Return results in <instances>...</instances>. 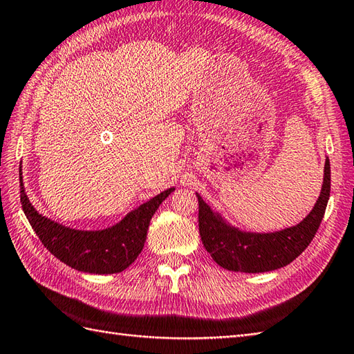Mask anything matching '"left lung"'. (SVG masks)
Returning a JSON list of instances; mask_svg holds the SVG:
<instances>
[{"label":"left lung","mask_w":354,"mask_h":354,"mask_svg":"<svg viewBox=\"0 0 354 354\" xmlns=\"http://www.w3.org/2000/svg\"><path fill=\"white\" fill-rule=\"evenodd\" d=\"M199 201V234L205 250L223 269L259 274L289 265L317 234L330 198V161L326 158L324 181L319 198L304 219L274 232H252L232 227L221 213L213 212L196 193Z\"/></svg>","instance_id":"1"}]
</instances>
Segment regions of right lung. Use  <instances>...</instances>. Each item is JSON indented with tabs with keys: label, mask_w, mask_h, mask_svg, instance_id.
Wrapping results in <instances>:
<instances>
[{
	"label": "right lung",
	"mask_w": 354,
	"mask_h": 354,
	"mask_svg": "<svg viewBox=\"0 0 354 354\" xmlns=\"http://www.w3.org/2000/svg\"><path fill=\"white\" fill-rule=\"evenodd\" d=\"M19 187L22 209L44 246L65 265L89 274H117L129 268L142 251L150 219L175 190L171 187L156 194L109 228L85 231L65 227L37 213L27 198L22 173Z\"/></svg>",
	"instance_id": "add662e5"
}]
</instances>
